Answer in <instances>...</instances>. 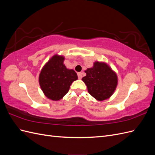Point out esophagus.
Segmentation results:
<instances>
[{
  "instance_id": "obj_1",
  "label": "esophagus",
  "mask_w": 155,
  "mask_h": 155,
  "mask_svg": "<svg viewBox=\"0 0 155 155\" xmlns=\"http://www.w3.org/2000/svg\"><path fill=\"white\" fill-rule=\"evenodd\" d=\"M78 78H79V79H81L82 77H83V73H81V72H78Z\"/></svg>"
}]
</instances>
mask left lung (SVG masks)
I'll return each instance as SVG.
<instances>
[{
    "label": "left lung",
    "instance_id": "left-lung-1",
    "mask_svg": "<svg viewBox=\"0 0 155 155\" xmlns=\"http://www.w3.org/2000/svg\"><path fill=\"white\" fill-rule=\"evenodd\" d=\"M85 72L87 75L82 80L92 96L98 101H103L112 96L118 84V78L106 63L96 61L92 68H88Z\"/></svg>",
    "mask_w": 155,
    "mask_h": 155
}]
</instances>
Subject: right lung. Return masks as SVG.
Listing matches in <instances>:
<instances>
[{"mask_svg": "<svg viewBox=\"0 0 155 155\" xmlns=\"http://www.w3.org/2000/svg\"><path fill=\"white\" fill-rule=\"evenodd\" d=\"M63 56L54 55L42 69L39 81L42 91L49 99L58 101L68 92L70 86L78 79L74 70L67 69L63 64Z\"/></svg>", "mask_w": 155, "mask_h": 155, "instance_id": "obj_1", "label": "right lung"}]
</instances>
